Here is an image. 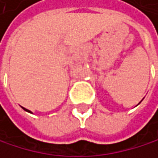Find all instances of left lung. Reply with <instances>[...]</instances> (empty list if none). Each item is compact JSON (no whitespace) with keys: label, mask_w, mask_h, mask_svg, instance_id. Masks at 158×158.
Masks as SVG:
<instances>
[{"label":"left lung","mask_w":158,"mask_h":158,"mask_svg":"<svg viewBox=\"0 0 158 158\" xmlns=\"http://www.w3.org/2000/svg\"><path fill=\"white\" fill-rule=\"evenodd\" d=\"M141 102H142V101H141ZM140 102H139V103H140ZM139 103H138V105H139Z\"/></svg>","instance_id":"obj_1"}]
</instances>
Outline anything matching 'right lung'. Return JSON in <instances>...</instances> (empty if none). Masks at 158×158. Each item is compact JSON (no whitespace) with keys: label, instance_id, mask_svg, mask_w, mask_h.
Here are the masks:
<instances>
[{"label":"right lung","instance_id":"1","mask_svg":"<svg viewBox=\"0 0 158 158\" xmlns=\"http://www.w3.org/2000/svg\"><path fill=\"white\" fill-rule=\"evenodd\" d=\"M23 109H24L25 111H27V112H30V113H32V112H31V110H28V109H27V108H25V107H23Z\"/></svg>","mask_w":158,"mask_h":158}]
</instances>
